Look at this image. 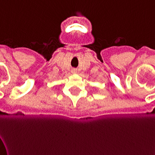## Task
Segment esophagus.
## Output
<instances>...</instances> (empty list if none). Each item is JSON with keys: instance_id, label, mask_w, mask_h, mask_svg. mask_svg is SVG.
<instances>
[{"instance_id": "obj_1", "label": "esophagus", "mask_w": 155, "mask_h": 155, "mask_svg": "<svg viewBox=\"0 0 155 155\" xmlns=\"http://www.w3.org/2000/svg\"><path fill=\"white\" fill-rule=\"evenodd\" d=\"M72 73H74V74H75V73H77V70H76V69H72Z\"/></svg>"}]
</instances>
